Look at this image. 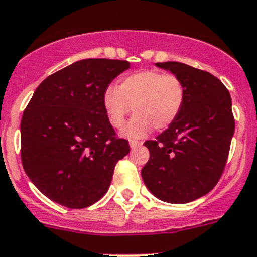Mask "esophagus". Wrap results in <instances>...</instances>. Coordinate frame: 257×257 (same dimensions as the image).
<instances>
[{
	"instance_id": "obj_1",
	"label": "esophagus",
	"mask_w": 257,
	"mask_h": 257,
	"mask_svg": "<svg viewBox=\"0 0 257 257\" xmlns=\"http://www.w3.org/2000/svg\"><path fill=\"white\" fill-rule=\"evenodd\" d=\"M141 142H138V141H129V146H131L132 150H135V149H137V147L141 146Z\"/></svg>"
}]
</instances>
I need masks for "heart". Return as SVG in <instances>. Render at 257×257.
I'll return each mask as SVG.
<instances>
[{
    "mask_svg": "<svg viewBox=\"0 0 257 257\" xmlns=\"http://www.w3.org/2000/svg\"><path fill=\"white\" fill-rule=\"evenodd\" d=\"M186 99V89L180 77L160 71L146 70L122 77L117 88L103 93V108L113 128H120L131 113H136L124 129V137H146L154 128L164 131L176 121Z\"/></svg>",
    "mask_w": 257,
    "mask_h": 257,
    "instance_id": "1",
    "label": "heart"
}]
</instances>
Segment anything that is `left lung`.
<instances>
[{"mask_svg": "<svg viewBox=\"0 0 257 257\" xmlns=\"http://www.w3.org/2000/svg\"><path fill=\"white\" fill-rule=\"evenodd\" d=\"M155 66L182 80L186 99L176 121L144 144L150 159L141 176L158 199L182 204L206 195L221 177L235 128L231 97L206 71L178 62Z\"/></svg>", "mask_w": 257, "mask_h": 257, "instance_id": "8db88e82", "label": "left lung"}]
</instances>
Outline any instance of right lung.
<instances>
[{
  "label": "right lung",
  "mask_w": 257,
  "mask_h": 257,
  "mask_svg": "<svg viewBox=\"0 0 257 257\" xmlns=\"http://www.w3.org/2000/svg\"><path fill=\"white\" fill-rule=\"evenodd\" d=\"M129 68L126 61L82 59L46 77L33 93L21 122L22 163L53 202L85 208L108 190L129 145L115 137L103 93Z\"/></svg>",
  "instance_id": "1"
}]
</instances>
